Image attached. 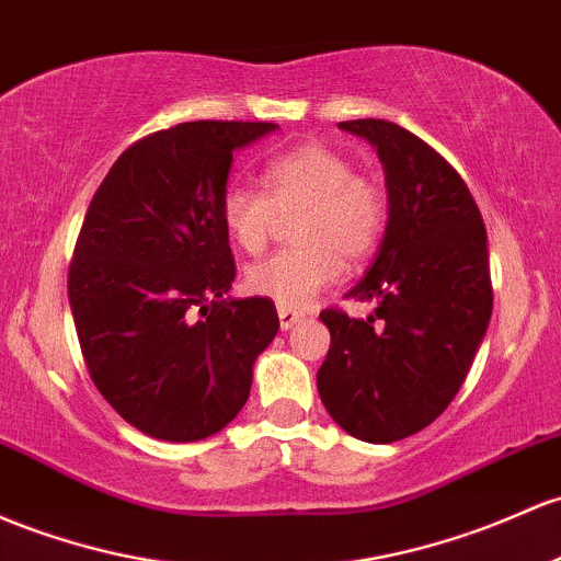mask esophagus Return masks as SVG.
I'll use <instances>...</instances> for the list:
<instances>
[{"instance_id": "esophagus-1", "label": "esophagus", "mask_w": 561, "mask_h": 561, "mask_svg": "<svg viewBox=\"0 0 561 561\" xmlns=\"http://www.w3.org/2000/svg\"><path fill=\"white\" fill-rule=\"evenodd\" d=\"M304 319V311H295V309H285V306H279V324L282 330H290L295 324Z\"/></svg>"}]
</instances>
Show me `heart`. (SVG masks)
Masks as SVG:
<instances>
[{"label":"heart","instance_id":"1","mask_svg":"<svg viewBox=\"0 0 561 561\" xmlns=\"http://www.w3.org/2000/svg\"><path fill=\"white\" fill-rule=\"evenodd\" d=\"M263 191L233 183L220 196V220L242 252L257 255L268 244L279 215H293L295 248L274 252L244 274L252 295L285 309H304L346 263H362L386 229V194L356 175L354 162L335 149L306 144L263 164Z\"/></svg>","mask_w":561,"mask_h":561}]
</instances>
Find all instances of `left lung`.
I'll list each match as a JSON object with an SVG mask.
<instances>
[{"mask_svg": "<svg viewBox=\"0 0 561 561\" xmlns=\"http://www.w3.org/2000/svg\"><path fill=\"white\" fill-rule=\"evenodd\" d=\"M370 140L386 172L389 220L348 298L375 313H319L330 351L317 389L346 434L389 445L434 423L463 386L492 313L488 231L463 178L417 135L386 119L341 122Z\"/></svg>", "mask_w": 561, "mask_h": 561, "instance_id": "1", "label": "left lung"}]
</instances>
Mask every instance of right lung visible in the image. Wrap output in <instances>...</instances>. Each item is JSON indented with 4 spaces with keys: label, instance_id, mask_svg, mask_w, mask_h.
<instances>
[{
    "label": "right lung",
    "instance_id": "1",
    "mask_svg": "<svg viewBox=\"0 0 561 561\" xmlns=\"http://www.w3.org/2000/svg\"><path fill=\"white\" fill-rule=\"evenodd\" d=\"M271 122H183L122 153L90 202L69 304L92 383L153 439L196 442L244 408L279 330L268 298H229L220 196L233 151Z\"/></svg>",
    "mask_w": 561,
    "mask_h": 561
}]
</instances>
